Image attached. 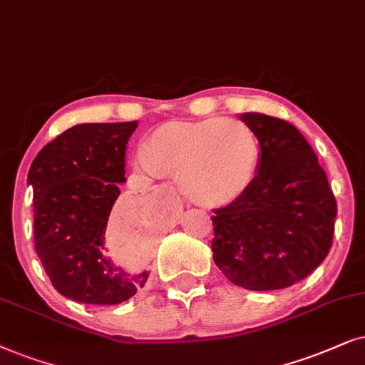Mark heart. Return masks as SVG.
<instances>
[{
    "label": "heart",
    "mask_w": 365,
    "mask_h": 365,
    "mask_svg": "<svg viewBox=\"0 0 365 365\" xmlns=\"http://www.w3.org/2000/svg\"><path fill=\"white\" fill-rule=\"evenodd\" d=\"M137 163L147 173L182 175V188L192 200L213 205L230 202L250 187L259 143L237 121H172L148 138Z\"/></svg>",
    "instance_id": "heart-1"
}]
</instances>
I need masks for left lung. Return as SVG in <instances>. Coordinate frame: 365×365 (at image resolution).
<instances>
[{"label": "left lung", "instance_id": "1", "mask_svg": "<svg viewBox=\"0 0 365 365\" xmlns=\"http://www.w3.org/2000/svg\"><path fill=\"white\" fill-rule=\"evenodd\" d=\"M260 143L250 187L213 208L212 252L232 284L279 290L312 274L334 240L337 202L317 155L289 121L242 113Z\"/></svg>", "mask_w": 365, "mask_h": 365}]
</instances>
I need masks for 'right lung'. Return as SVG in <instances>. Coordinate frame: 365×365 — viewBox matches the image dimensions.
<instances>
[{"mask_svg": "<svg viewBox=\"0 0 365 365\" xmlns=\"http://www.w3.org/2000/svg\"><path fill=\"white\" fill-rule=\"evenodd\" d=\"M138 121L83 123L41 148L33 160L35 249L53 287L81 304L115 305L133 297L150 272H135L111 255L110 213L125 182V150ZM147 215L145 207L116 213L120 227Z\"/></svg>", "mask_w": 365, "mask_h": 365, "instance_id": "add662e5", "label": "right lung"}]
</instances>
